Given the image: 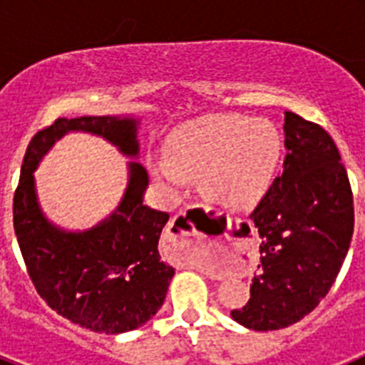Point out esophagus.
Here are the masks:
<instances>
[{"label": "esophagus", "instance_id": "34e87169", "mask_svg": "<svg viewBox=\"0 0 365 365\" xmlns=\"http://www.w3.org/2000/svg\"><path fill=\"white\" fill-rule=\"evenodd\" d=\"M180 226L183 227H186L187 230H189L188 232H185L180 228ZM177 231L178 234H195V228L192 227V222L188 221V217H186V210H180L179 214L175 215V217H173V221H172V225H170V228H168V232H170V235H175L177 237V235L175 234V232Z\"/></svg>", "mask_w": 365, "mask_h": 365}]
</instances>
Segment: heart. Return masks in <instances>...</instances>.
<instances>
[{
    "mask_svg": "<svg viewBox=\"0 0 365 365\" xmlns=\"http://www.w3.org/2000/svg\"><path fill=\"white\" fill-rule=\"evenodd\" d=\"M165 163L153 164L155 177L179 188L182 175H199L208 201L232 210L256 205L272 182L282 137L267 120L215 115L188 122L164 144Z\"/></svg>",
    "mask_w": 365,
    "mask_h": 365,
    "instance_id": "heart-1",
    "label": "heart"
}]
</instances>
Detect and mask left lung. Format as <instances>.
Returning <instances> with one entry per match:
<instances>
[{"instance_id":"obj_1","label":"left lung","mask_w":365,"mask_h":365,"mask_svg":"<svg viewBox=\"0 0 365 365\" xmlns=\"http://www.w3.org/2000/svg\"><path fill=\"white\" fill-rule=\"evenodd\" d=\"M283 173L250 219L259 232V272L250 299L230 312L254 331H278L307 316L333 287L354 228L349 177L331 135L285 111Z\"/></svg>"}]
</instances>
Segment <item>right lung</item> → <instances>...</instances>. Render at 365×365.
I'll use <instances>...</instances> for the list:
<instances>
[{"label": "right lung", "mask_w": 365, "mask_h": 365, "mask_svg": "<svg viewBox=\"0 0 365 365\" xmlns=\"http://www.w3.org/2000/svg\"><path fill=\"white\" fill-rule=\"evenodd\" d=\"M137 128L133 117L58 118L29 143L14 193V232L38 294L58 314L95 333L133 331L160 309L175 274L159 254L170 215L144 205L148 172L130 160L128 188L117 210L89 230H63L41 212L32 173L69 131L106 138L137 159Z\"/></svg>", "instance_id": "obj_1"}]
</instances>
